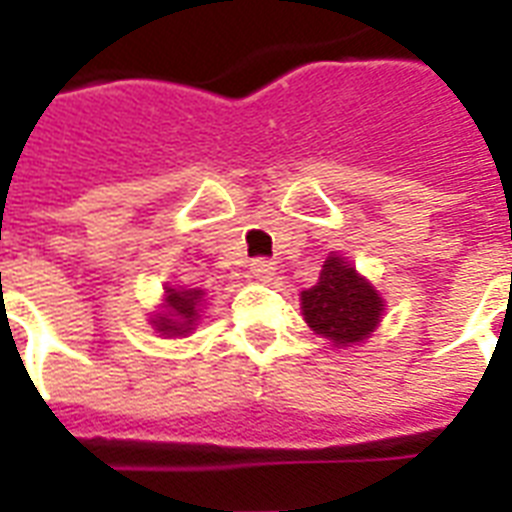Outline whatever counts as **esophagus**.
Instances as JSON below:
<instances>
[{"label": "esophagus", "instance_id": "obj_1", "mask_svg": "<svg viewBox=\"0 0 512 512\" xmlns=\"http://www.w3.org/2000/svg\"><path fill=\"white\" fill-rule=\"evenodd\" d=\"M249 268H252V273H255V279H260V281H268L273 273H276V263H273V260H268V257H255Z\"/></svg>", "mask_w": 512, "mask_h": 512}]
</instances>
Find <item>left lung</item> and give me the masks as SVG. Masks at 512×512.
I'll use <instances>...</instances> for the list:
<instances>
[{
    "label": "left lung",
    "instance_id": "1",
    "mask_svg": "<svg viewBox=\"0 0 512 512\" xmlns=\"http://www.w3.org/2000/svg\"><path fill=\"white\" fill-rule=\"evenodd\" d=\"M300 300L308 327L335 345L361 342L374 332L382 316L377 289L335 255L321 268L316 287L305 289Z\"/></svg>",
    "mask_w": 512,
    "mask_h": 512
}]
</instances>
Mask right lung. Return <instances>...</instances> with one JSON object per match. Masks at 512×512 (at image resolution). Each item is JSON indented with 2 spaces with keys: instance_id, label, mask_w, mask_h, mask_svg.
Returning a JSON list of instances; mask_svg holds the SVG:
<instances>
[{
  "instance_id": "right-lung-1",
  "label": "right lung",
  "mask_w": 512,
  "mask_h": 512,
  "mask_svg": "<svg viewBox=\"0 0 512 512\" xmlns=\"http://www.w3.org/2000/svg\"><path fill=\"white\" fill-rule=\"evenodd\" d=\"M201 297H204L201 289H183V292L167 289L170 313L156 316L154 327L159 329V332H164V335H183V332H188L193 319H196V308H199Z\"/></svg>"
}]
</instances>
